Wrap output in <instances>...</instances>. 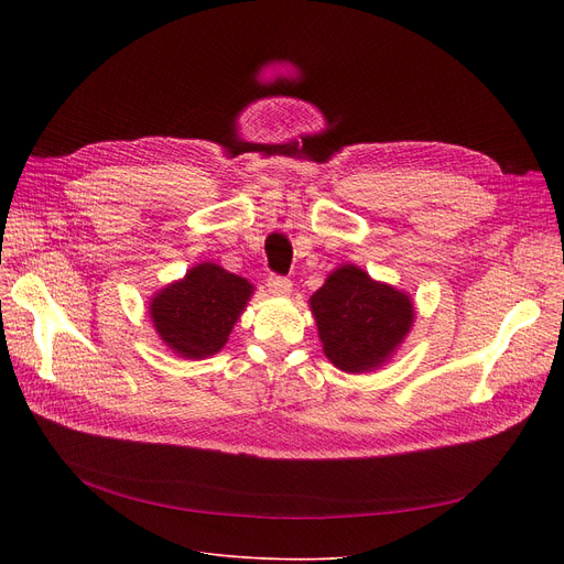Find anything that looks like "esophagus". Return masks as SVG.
<instances>
[{
	"label": "esophagus",
	"instance_id": "34e87169",
	"mask_svg": "<svg viewBox=\"0 0 564 564\" xmlns=\"http://www.w3.org/2000/svg\"><path fill=\"white\" fill-rule=\"evenodd\" d=\"M267 288H270V292L276 294V297H288L290 290H292V281L285 279V276L270 274V276H267Z\"/></svg>",
	"mask_w": 564,
	"mask_h": 564
}]
</instances>
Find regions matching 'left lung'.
Listing matches in <instances>:
<instances>
[{"mask_svg": "<svg viewBox=\"0 0 564 564\" xmlns=\"http://www.w3.org/2000/svg\"><path fill=\"white\" fill-rule=\"evenodd\" d=\"M327 359L345 372H368L387 364L413 324L409 294L379 283L357 264L332 272L311 297Z\"/></svg>", "mask_w": 564, "mask_h": 564, "instance_id": "obj_1", "label": "left lung"}]
</instances>
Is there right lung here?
Instances as JSON below:
<instances>
[{
	"instance_id": "right-lung-1",
	"label": "right lung",
	"mask_w": 564,
	"mask_h": 564,
	"mask_svg": "<svg viewBox=\"0 0 564 564\" xmlns=\"http://www.w3.org/2000/svg\"><path fill=\"white\" fill-rule=\"evenodd\" d=\"M253 285L215 262H200L162 288L148 306L153 327L169 349L183 359L217 354L240 319Z\"/></svg>"
}]
</instances>
